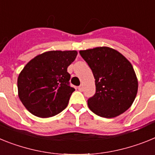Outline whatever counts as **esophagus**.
<instances>
[{
    "mask_svg": "<svg viewBox=\"0 0 155 155\" xmlns=\"http://www.w3.org/2000/svg\"><path fill=\"white\" fill-rule=\"evenodd\" d=\"M78 90H79V91H83V86L80 85L79 87H78Z\"/></svg>",
    "mask_w": 155,
    "mask_h": 155,
    "instance_id": "34e87169",
    "label": "esophagus"
}]
</instances>
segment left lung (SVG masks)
<instances>
[{
	"label": "left lung",
	"mask_w": 155,
	"mask_h": 155,
	"mask_svg": "<svg viewBox=\"0 0 155 155\" xmlns=\"http://www.w3.org/2000/svg\"><path fill=\"white\" fill-rule=\"evenodd\" d=\"M92 70L96 92L87 101L90 109L104 118H114L129 109L137 94L138 82L131 63L107 47L80 51Z\"/></svg>",
	"instance_id": "left-lung-1"
}]
</instances>
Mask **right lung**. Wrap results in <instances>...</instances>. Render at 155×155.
Instances as JSON below:
<instances>
[{"instance_id": "obj_1", "label": "right lung", "mask_w": 155, "mask_h": 155, "mask_svg": "<svg viewBox=\"0 0 155 155\" xmlns=\"http://www.w3.org/2000/svg\"><path fill=\"white\" fill-rule=\"evenodd\" d=\"M77 56L76 51H51L32 59L18 78V97L33 115L48 118L67 107L75 89L70 86L68 65Z\"/></svg>"}]
</instances>
